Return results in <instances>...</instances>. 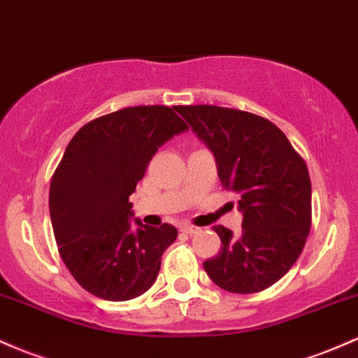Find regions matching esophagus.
Returning <instances> with one entry per match:
<instances>
[{
	"instance_id": "1",
	"label": "esophagus",
	"mask_w": 358,
	"mask_h": 358,
	"mask_svg": "<svg viewBox=\"0 0 358 358\" xmlns=\"http://www.w3.org/2000/svg\"><path fill=\"white\" fill-rule=\"evenodd\" d=\"M180 231L186 233V235H192V233L198 231V228L192 227V224H182V227H180Z\"/></svg>"
}]
</instances>
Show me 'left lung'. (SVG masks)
I'll return each mask as SVG.
<instances>
[{
    "mask_svg": "<svg viewBox=\"0 0 358 358\" xmlns=\"http://www.w3.org/2000/svg\"><path fill=\"white\" fill-rule=\"evenodd\" d=\"M216 159L224 189L240 194L242 233L215 227L222 248L203 264L228 292L252 294L294 266L311 228V180L287 136L262 116L231 108L176 106Z\"/></svg>",
    "mask_w": 358,
    "mask_h": 358,
    "instance_id": "8db88e82",
    "label": "left lung"
}]
</instances>
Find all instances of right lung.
<instances>
[{"instance_id": "1", "label": "right lung", "mask_w": 358, "mask_h": 358, "mask_svg": "<svg viewBox=\"0 0 358 358\" xmlns=\"http://www.w3.org/2000/svg\"><path fill=\"white\" fill-rule=\"evenodd\" d=\"M186 130L174 108L130 106L86 123L64 152L50 180L52 228L66 267L96 298L134 299L157 279L178 230L140 220L134 230L128 198L159 147Z\"/></svg>"}]
</instances>
